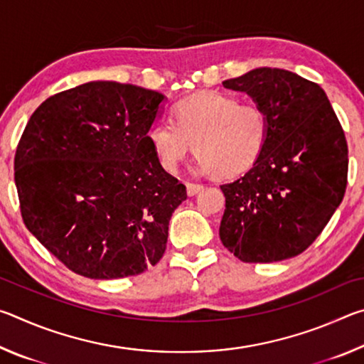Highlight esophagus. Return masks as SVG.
I'll return each instance as SVG.
<instances>
[{"label": "esophagus", "mask_w": 364, "mask_h": 364, "mask_svg": "<svg viewBox=\"0 0 364 364\" xmlns=\"http://www.w3.org/2000/svg\"><path fill=\"white\" fill-rule=\"evenodd\" d=\"M202 189H204V186H202V184H199V183H186L188 196H196Z\"/></svg>", "instance_id": "34e87169"}]
</instances>
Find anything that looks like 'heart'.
<instances>
[{"mask_svg":"<svg viewBox=\"0 0 364 364\" xmlns=\"http://www.w3.org/2000/svg\"><path fill=\"white\" fill-rule=\"evenodd\" d=\"M268 133V115L258 104L239 102L237 96L223 91H199L175 104L171 120L152 122L147 143L170 173L180 168L194 146L202 168L232 178L258 162Z\"/></svg>","mask_w":364,"mask_h":364,"instance_id":"b5f03b06","label":"heart"}]
</instances>
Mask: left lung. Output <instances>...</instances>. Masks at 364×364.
Masks as SVG:
<instances>
[{
    "label": "left lung",
    "mask_w": 364,
    "mask_h": 364,
    "mask_svg": "<svg viewBox=\"0 0 364 364\" xmlns=\"http://www.w3.org/2000/svg\"><path fill=\"white\" fill-rule=\"evenodd\" d=\"M223 86L267 112L269 133L254 167L220 186L221 242L245 263L292 258L315 242L343 199L348 147L341 122L321 86L294 72L260 67Z\"/></svg>",
    "instance_id": "left-lung-1"
}]
</instances>
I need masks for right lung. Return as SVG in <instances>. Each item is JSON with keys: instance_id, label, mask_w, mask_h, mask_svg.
I'll use <instances>...</instances> for the list:
<instances>
[{"instance_id": "right-lung-1", "label": "right lung", "mask_w": 364, "mask_h": 364, "mask_svg": "<svg viewBox=\"0 0 364 364\" xmlns=\"http://www.w3.org/2000/svg\"><path fill=\"white\" fill-rule=\"evenodd\" d=\"M164 100L141 86L90 82L30 117L14 157L22 220L73 273L128 278L162 258L171 213L188 197L147 143Z\"/></svg>"}]
</instances>
